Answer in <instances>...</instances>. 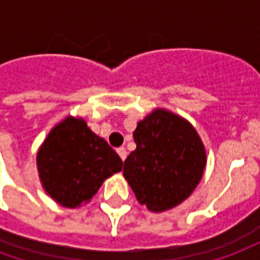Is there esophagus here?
<instances>
[{"label":"esophagus","instance_id":"esophagus-1","mask_svg":"<svg viewBox=\"0 0 260 260\" xmlns=\"http://www.w3.org/2000/svg\"><path fill=\"white\" fill-rule=\"evenodd\" d=\"M117 153H118V154H119V157L122 158V161H124L125 158H126V154H128V153H126V149H125V147H118V149H117Z\"/></svg>","mask_w":260,"mask_h":260}]
</instances>
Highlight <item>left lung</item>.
Here are the masks:
<instances>
[{"mask_svg": "<svg viewBox=\"0 0 260 260\" xmlns=\"http://www.w3.org/2000/svg\"><path fill=\"white\" fill-rule=\"evenodd\" d=\"M134 141L124 178L147 210H170L195 191L206 167V149L188 119L156 108L138 122Z\"/></svg>", "mask_w": 260, "mask_h": 260, "instance_id": "1", "label": "left lung"}]
</instances>
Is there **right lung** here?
I'll return each mask as SVG.
<instances>
[{
	"label": "right lung",
	"mask_w": 260,
	"mask_h": 260,
	"mask_svg": "<svg viewBox=\"0 0 260 260\" xmlns=\"http://www.w3.org/2000/svg\"><path fill=\"white\" fill-rule=\"evenodd\" d=\"M43 189L61 206L90 202L100 186L122 170V160L80 117L69 115L48 132L36 156Z\"/></svg>",
	"instance_id": "obj_1"
}]
</instances>
